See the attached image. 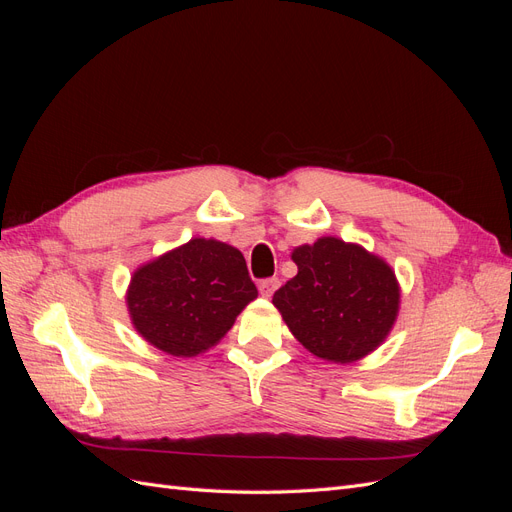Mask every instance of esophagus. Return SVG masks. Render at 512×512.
Returning a JSON list of instances; mask_svg holds the SVG:
<instances>
[{
    "instance_id": "esophagus-1",
    "label": "esophagus",
    "mask_w": 512,
    "mask_h": 512,
    "mask_svg": "<svg viewBox=\"0 0 512 512\" xmlns=\"http://www.w3.org/2000/svg\"><path fill=\"white\" fill-rule=\"evenodd\" d=\"M277 286H280V282H277V277H269V280H262V282L258 284V290H260L262 297L271 299L273 292L277 290Z\"/></svg>"
}]
</instances>
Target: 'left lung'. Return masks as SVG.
<instances>
[{"instance_id":"1","label":"left lung","mask_w":512,"mask_h":512,"mask_svg":"<svg viewBox=\"0 0 512 512\" xmlns=\"http://www.w3.org/2000/svg\"><path fill=\"white\" fill-rule=\"evenodd\" d=\"M290 256L299 271L273 294V305L309 352L346 365L389 337L401 303L389 262L337 237L294 247Z\"/></svg>"}]
</instances>
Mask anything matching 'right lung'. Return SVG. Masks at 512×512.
<instances>
[{"label": "right lung", "instance_id": "right-lung-1", "mask_svg": "<svg viewBox=\"0 0 512 512\" xmlns=\"http://www.w3.org/2000/svg\"><path fill=\"white\" fill-rule=\"evenodd\" d=\"M256 297L237 247L194 237L138 267L126 305L147 344L190 359L218 344Z\"/></svg>", "mask_w": 512, "mask_h": 512}]
</instances>
